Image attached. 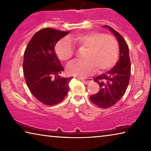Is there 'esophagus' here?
Returning <instances> with one entry per match:
<instances>
[{
  "instance_id": "34e87169",
  "label": "esophagus",
  "mask_w": 151,
  "mask_h": 151,
  "mask_svg": "<svg viewBox=\"0 0 151 151\" xmlns=\"http://www.w3.org/2000/svg\"><path fill=\"white\" fill-rule=\"evenodd\" d=\"M80 80L82 81V82H83L85 85H88V84L90 83V82L92 81L91 78H79Z\"/></svg>"
}]
</instances>
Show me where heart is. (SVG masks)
Wrapping results in <instances>:
<instances>
[{
  "label": "heart",
  "instance_id": "heart-1",
  "mask_svg": "<svg viewBox=\"0 0 151 151\" xmlns=\"http://www.w3.org/2000/svg\"><path fill=\"white\" fill-rule=\"evenodd\" d=\"M78 47L86 48L84 60L74 61L66 67L70 75L85 77L93 73L96 68L103 71L112 67L118 58L119 43L114 37L103 33L91 32L82 33L72 38ZM55 52L62 61H68L74 53L73 45L69 39H63L55 46Z\"/></svg>",
  "mask_w": 151,
  "mask_h": 151
}]
</instances>
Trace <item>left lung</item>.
I'll return each instance as SVG.
<instances>
[{
    "label": "left lung",
    "instance_id": "left-lung-1",
    "mask_svg": "<svg viewBox=\"0 0 151 151\" xmlns=\"http://www.w3.org/2000/svg\"><path fill=\"white\" fill-rule=\"evenodd\" d=\"M103 27L108 28L118 40L119 58L111 70L93 78L100 86V90L90 99L96 106L107 109L115 104L126 92L131 76V61L129 47L123 37L111 27Z\"/></svg>",
    "mask_w": 151,
    "mask_h": 151
}]
</instances>
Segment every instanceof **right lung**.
I'll return each instance as SVG.
<instances>
[{
    "label": "right lung",
    "mask_w": 151,
    "mask_h": 151,
    "mask_svg": "<svg viewBox=\"0 0 151 151\" xmlns=\"http://www.w3.org/2000/svg\"><path fill=\"white\" fill-rule=\"evenodd\" d=\"M68 33L50 28L40 30L24 51L23 72L27 85L33 96L46 105L59 103L69 89L73 77L59 75L64 68L55 50L57 42Z\"/></svg>",
    "instance_id": "1"
}]
</instances>
